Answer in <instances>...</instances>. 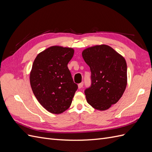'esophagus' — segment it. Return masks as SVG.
Here are the masks:
<instances>
[{
  "instance_id": "esophagus-1",
  "label": "esophagus",
  "mask_w": 152,
  "mask_h": 152,
  "mask_svg": "<svg viewBox=\"0 0 152 152\" xmlns=\"http://www.w3.org/2000/svg\"><path fill=\"white\" fill-rule=\"evenodd\" d=\"M84 86V82H81V83L78 84V87H79V89H81Z\"/></svg>"
}]
</instances>
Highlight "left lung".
<instances>
[{
	"instance_id": "1",
	"label": "left lung",
	"mask_w": 152,
	"mask_h": 152,
	"mask_svg": "<svg viewBox=\"0 0 152 152\" xmlns=\"http://www.w3.org/2000/svg\"><path fill=\"white\" fill-rule=\"evenodd\" d=\"M82 54L91 72V85L84 91L87 102L96 110H107L121 99L126 88L125 59L104 44L87 48Z\"/></svg>"
}]
</instances>
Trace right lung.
I'll use <instances>...</instances> for the list:
<instances>
[{
	"mask_svg": "<svg viewBox=\"0 0 152 152\" xmlns=\"http://www.w3.org/2000/svg\"><path fill=\"white\" fill-rule=\"evenodd\" d=\"M73 54L72 48L51 46L40 53L32 65V91L40 104L52 113H61L70 107L78 89L67 66Z\"/></svg>",
	"mask_w": 152,
	"mask_h": 152,
	"instance_id": "add662e5",
	"label": "right lung"
}]
</instances>
